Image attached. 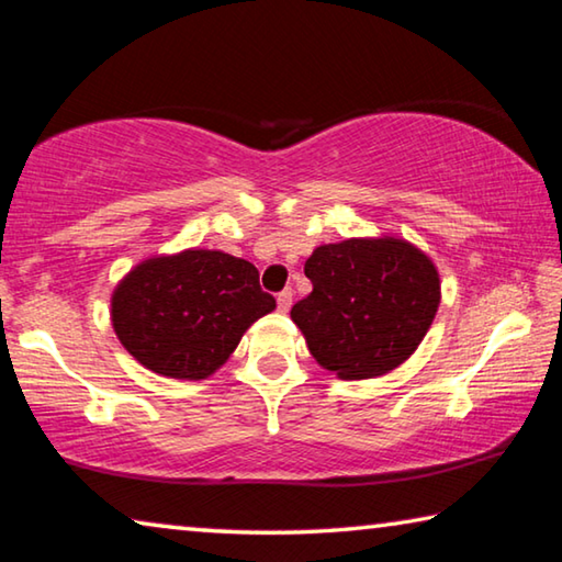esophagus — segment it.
Returning <instances> with one entry per match:
<instances>
[{
    "mask_svg": "<svg viewBox=\"0 0 562 562\" xmlns=\"http://www.w3.org/2000/svg\"><path fill=\"white\" fill-rule=\"evenodd\" d=\"M276 303H279L281 314H289V308H291V303H293V291L291 289H283L279 296H276Z\"/></svg>",
    "mask_w": 562,
    "mask_h": 562,
    "instance_id": "1",
    "label": "esophagus"
}]
</instances>
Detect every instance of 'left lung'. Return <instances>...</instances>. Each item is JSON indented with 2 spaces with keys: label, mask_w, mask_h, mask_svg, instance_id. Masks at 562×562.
I'll return each mask as SVG.
<instances>
[{
  "label": "left lung",
  "mask_w": 562,
  "mask_h": 562,
  "mask_svg": "<svg viewBox=\"0 0 562 562\" xmlns=\"http://www.w3.org/2000/svg\"><path fill=\"white\" fill-rule=\"evenodd\" d=\"M314 291L291 308L311 356L344 381L375 379L408 361L440 306L436 263L398 236L314 248Z\"/></svg>",
  "instance_id": "1"
}]
</instances>
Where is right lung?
Returning <instances> with one entry per match:
<instances>
[{
  "label": "right lung",
  "mask_w": 562,
  "mask_h": 562,
  "mask_svg": "<svg viewBox=\"0 0 562 562\" xmlns=\"http://www.w3.org/2000/svg\"><path fill=\"white\" fill-rule=\"evenodd\" d=\"M273 308L254 263L214 248H187L144 259L116 283L112 326L144 368L167 379L201 381Z\"/></svg>",
  "instance_id": "add662e5"
}]
</instances>
